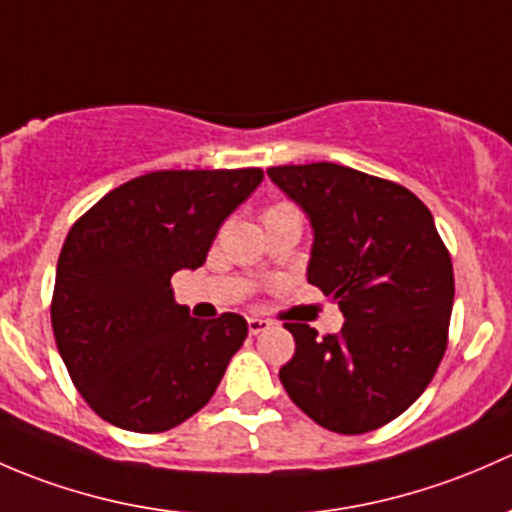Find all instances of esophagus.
Listing matches in <instances>:
<instances>
[{
  "label": "esophagus",
  "instance_id": "1",
  "mask_svg": "<svg viewBox=\"0 0 512 512\" xmlns=\"http://www.w3.org/2000/svg\"><path fill=\"white\" fill-rule=\"evenodd\" d=\"M266 328H271V320H266V318H249V333L251 335H258V333H263V330Z\"/></svg>",
  "mask_w": 512,
  "mask_h": 512
}]
</instances>
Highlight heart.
<instances>
[{
  "label": "heart",
  "mask_w": 512,
  "mask_h": 512,
  "mask_svg": "<svg viewBox=\"0 0 512 512\" xmlns=\"http://www.w3.org/2000/svg\"><path fill=\"white\" fill-rule=\"evenodd\" d=\"M283 209H293V207H291V204H273V207L268 209L266 214H271V212H283Z\"/></svg>",
  "instance_id": "b5f03b06"
}]
</instances>
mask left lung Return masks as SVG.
Returning <instances> with one entry per match:
<instances>
[{
    "label": "left lung",
    "instance_id": "left-lung-1",
    "mask_svg": "<svg viewBox=\"0 0 512 512\" xmlns=\"http://www.w3.org/2000/svg\"><path fill=\"white\" fill-rule=\"evenodd\" d=\"M313 226L308 283L340 305V333L286 323L281 367L295 407L337 434L389 424L421 397L449 345L453 266L434 217L389 179L335 162L271 167Z\"/></svg>",
    "mask_w": 512,
    "mask_h": 512
}]
</instances>
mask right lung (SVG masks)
<instances>
[{"instance_id": "add662e5", "label": "right lung", "mask_w": 512, "mask_h": 512, "mask_svg": "<svg viewBox=\"0 0 512 512\" xmlns=\"http://www.w3.org/2000/svg\"><path fill=\"white\" fill-rule=\"evenodd\" d=\"M263 170H160L130 179L68 231L51 325L88 407L138 434L175 429L217 392L249 325L197 320L175 303L172 276L199 268L224 219Z\"/></svg>"}]
</instances>
